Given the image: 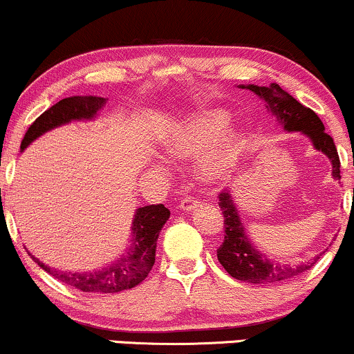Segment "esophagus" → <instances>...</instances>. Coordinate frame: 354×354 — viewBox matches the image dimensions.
Segmentation results:
<instances>
[{"instance_id":"1","label":"esophagus","mask_w":354,"mask_h":354,"mask_svg":"<svg viewBox=\"0 0 354 354\" xmlns=\"http://www.w3.org/2000/svg\"><path fill=\"white\" fill-rule=\"evenodd\" d=\"M198 208H200V201H196L194 198H185L180 205V209L186 211V213H189V211H194Z\"/></svg>"}]
</instances>
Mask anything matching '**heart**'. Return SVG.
<instances>
[{
  "mask_svg": "<svg viewBox=\"0 0 354 354\" xmlns=\"http://www.w3.org/2000/svg\"><path fill=\"white\" fill-rule=\"evenodd\" d=\"M230 113L208 108L189 113L166 126L161 146L171 160H194L206 153L198 166L203 185L216 188L233 176L246 148V135L236 124H228Z\"/></svg>",
  "mask_w": 354,
  "mask_h": 354,
  "instance_id": "heart-1",
  "label": "heart"
}]
</instances>
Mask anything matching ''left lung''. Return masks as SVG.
Returning a JSON list of instances; mask_svg holds the SVG:
<instances>
[{
    "label": "left lung",
    "mask_w": 354,
    "mask_h": 354,
    "mask_svg": "<svg viewBox=\"0 0 354 354\" xmlns=\"http://www.w3.org/2000/svg\"><path fill=\"white\" fill-rule=\"evenodd\" d=\"M253 91L259 100L265 101V106L271 113L286 133H301L311 141L313 148L321 151L331 161L333 180H341L339 174V156L333 138L324 131V124L315 111L303 106L296 101L290 93H286L276 83L270 86H258V84H239ZM219 208L225 214V241L218 250V261L221 263L228 273L239 281L253 284H268L276 281H284L301 274L303 271L310 270L319 259V256L303 261L299 265H281V263L271 261L266 254L256 248L251 239L248 238L245 225L239 218L236 203L231 193L219 194Z\"/></svg>",
    "instance_id": "8db88e82"
}]
</instances>
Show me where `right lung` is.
<instances>
[{
  "mask_svg": "<svg viewBox=\"0 0 354 354\" xmlns=\"http://www.w3.org/2000/svg\"><path fill=\"white\" fill-rule=\"evenodd\" d=\"M106 104V98L98 96H71L53 104L43 113L33 124L28 128L21 141V151L44 133L71 121L96 120L98 113ZM169 218V209L163 205H149L138 208L131 225V239L129 246L113 263L93 271H59L39 261L36 256L28 251V254L43 268L46 273L55 276L61 283L84 293H120L131 290L148 276L154 265L156 256V241L160 231Z\"/></svg>",
  "mask_w": 354,
  "mask_h": 354,
  "instance_id": "add662e5",
  "label": "right lung"
}]
</instances>
